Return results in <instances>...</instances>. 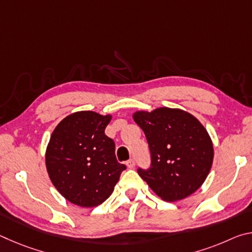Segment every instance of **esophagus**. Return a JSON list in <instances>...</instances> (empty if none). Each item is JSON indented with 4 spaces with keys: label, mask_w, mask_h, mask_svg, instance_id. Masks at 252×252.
<instances>
[{
    "label": "esophagus",
    "mask_w": 252,
    "mask_h": 252,
    "mask_svg": "<svg viewBox=\"0 0 252 252\" xmlns=\"http://www.w3.org/2000/svg\"><path fill=\"white\" fill-rule=\"evenodd\" d=\"M134 165H135V162L133 159H130L129 161H126V167L129 169H133Z\"/></svg>",
    "instance_id": "esophagus-1"
}]
</instances>
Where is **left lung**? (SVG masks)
Listing matches in <instances>:
<instances>
[{
  "mask_svg": "<svg viewBox=\"0 0 252 252\" xmlns=\"http://www.w3.org/2000/svg\"><path fill=\"white\" fill-rule=\"evenodd\" d=\"M132 117L146 134L151 153V167L139 168V176L164 201L195 192L213 161L211 138L198 119L171 108L136 111Z\"/></svg>",
  "mask_w": 252,
  "mask_h": 252,
  "instance_id": "obj_1",
  "label": "left lung"
}]
</instances>
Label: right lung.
Segmentation results:
<instances>
[{
	"mask_svg": "<svg viewBox=\"0 0 252 252\" xmlns=\"http://www.w3.org/2000/svg\"><path fill=\"white\" fill-rule=\"evenodd\" d=\"M112 116L80 111L55 127L46 147L45 164L57 190L67 201L96 207L113 192L126 165L116 158V144L104 130Z\"/></svg>",
	"mask_w": 252,
	"mask_h": 252,
	"instance_id": "obj_1",
	"label": "right lung"
}]
</instances>
